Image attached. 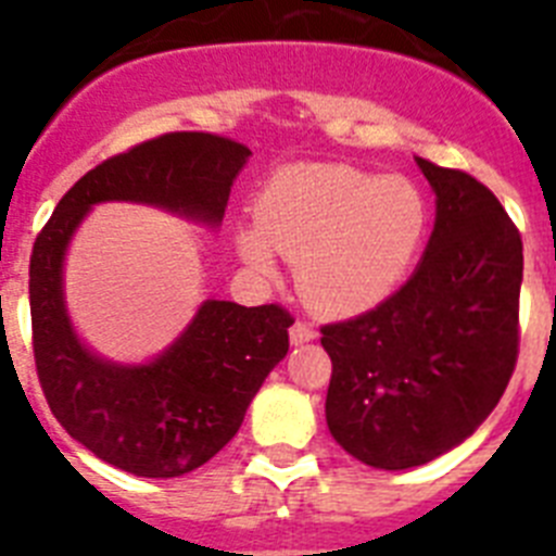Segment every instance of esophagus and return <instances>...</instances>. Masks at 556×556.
Wrapping results in <instances>:
<instances>
[{"label":"esophagus","mask_w":556,"mask_h":556,"mask_svg":"<svg viewBox=\"0 0 556 556\" xmlns=\"http://www.w3.org/2000/svg\"><path fill=\"white\" fill-rule=\"evenodd\" d=\"M314 337H317L314 326H308V323H303V320L292 323V328H289V339H292V345H303V342H312Z\"/></svg>","instance_id":"esophagus-1"}]
</instances>
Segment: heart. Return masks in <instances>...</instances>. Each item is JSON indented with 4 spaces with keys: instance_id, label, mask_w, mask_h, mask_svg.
I'll return each mask as SVG.
<instances>
[{
    "instance_id": "1",
    "label": "heart",
    "mask_w": 556,
    "mask_h": 556,
    "mask_svg": "<svg viewBox=\"0 0 556 556\" xmlns=\"http://www.w3.org/2000/svg\"><path fill=\"white\" fill-rule=\"evenodd\" d=\"M426 223V198L412 180L342 164L294 166L267 180L239 250L258 275H273L275 253L292 258L308 306L351 317L401 283Z\"/></svg>"
}]
</instances>
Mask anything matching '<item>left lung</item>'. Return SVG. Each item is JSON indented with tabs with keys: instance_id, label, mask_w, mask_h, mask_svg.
<instances>
[{
	"instance_id": "left-lung-1",
	"label": "left lung",
	"mask_w": 556,
	"mask_h": 556,
	"mask_svg": "<svg viewBox=\"0 0 556 556\" xmlns=\"http://www.w3.org/2000/svg\"><path fill=\"white\" fill-rule=\"evenodd\" d=\"M437 194L424 262L370 312L323 326L333 440L381 470L426 465L468 440L518 362L523 242L493 191L417 159Z\"/></svg>"
}]
</instances>
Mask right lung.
<instances>
[{
  "instance_id": "add662e5",
  "label": "right lung",
  "mask_w": 556,
  "mask_h": 556,
  "mask_svg": "<svg viewBox=\"0 0 556 556\" xmlns=\"http://www.w3.org/2000/svg\"><path fill=\"white\" fill-rule=\"evenodd\" d=\"M244 144L214 132H164L102 161L66 191L29 255L33 356L58 424L94 456L144 479L200 468L233 440L264 378L289 351L283 306L205 301L150 365H113L80 345L63 306V255L88 208L105 200L159 205L223 223Z\"/></svg>"
}]
</instances>
